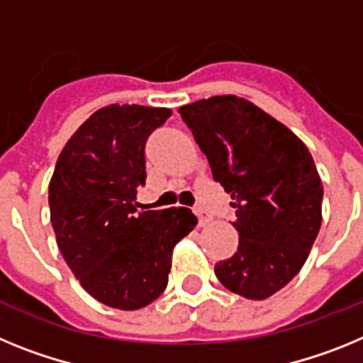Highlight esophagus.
<instances>
[{"mask_svg":"<svg viewBox=\"0 0 363 363\" xmlns=\"http://www.w3.org/2000/svg\"><path fill=\"white\" fill-rule=\"evenodd\" d=\"M195 213H197V217H199V225H201V226L208 225V223L212 220V217H210V213H208L203 206H195Z\"/></svg>","mask_w":363,"mask_h":363,"instance_id":"1","label":"esophagus"}]
</instances>
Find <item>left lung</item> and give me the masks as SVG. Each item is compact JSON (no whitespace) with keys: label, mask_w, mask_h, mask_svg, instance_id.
Returning a JSON list of instances; mask_svg holds the SVG:
<instances>
[{"label":"left lung","mask_w":363,"mask_h":363,"mask_svg":"<svg viewBox=\"0 0 363 363\" xmlns=\"http://www.w3.org/2000/svg\"><path fill=\"white\" fill-rule=\"evenodd\" d=\"M179 113L235 210L238 252L216 264L217 279L267 299L301 270L320 232L323 184L313 155L285 124L234 94Z\"/></svg>","instance_id":"left-lung-1"}]
</instances>
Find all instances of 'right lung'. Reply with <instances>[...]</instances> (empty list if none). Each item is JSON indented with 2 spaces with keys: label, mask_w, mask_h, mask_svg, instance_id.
<instances>
[{
  "label": "right lung",
  "mask_w": 363,
  "mask_h": 363,
  "mask_svg": "<svg viewBox=\"0 0 363 363\" xmlns=\"http://www.w3.org/2000/svg\"><path fill=\"white\" fill-rule=\"evenodd\" d=\"M168 107L106 106L67 140L49 182L50 223L65 263L107 307L137 311L168 285L173 248L197 225L188 208L137 212L144 146Z\"/></svg>",
  "instance_id": "right-lung-1"
}]
</instances>
